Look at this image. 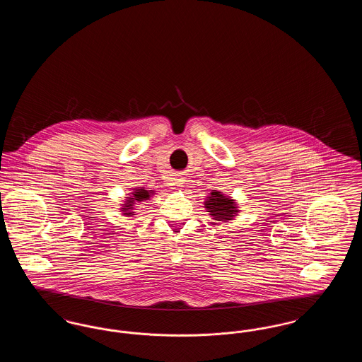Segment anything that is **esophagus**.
Masks as SVG:
<instances>
[{"instance_id":"1","label":"esophagus","mask_w":362,"mask_h":362,"mask_svg":"<svg viewBox=\"0 0 362 362\" xmlns=\"http://www.w3.org/2000/svg\"><path fill=\"white\" fill-rule=\"evenodd\" d=\"M173 182H175V186H177V187H183V185H185V177L182 176V175H176L175 177H173Z\"/></svg>"}]
</instances>
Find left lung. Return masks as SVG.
Returning <instances> with one entry per match:
<instances>
[{
  "label": "left lung",
  "instance_id": "obj_1",
  "mask_svg": "<svg viewBox=\"0 0 362 362\" xmlns=\"http://www.w3.org/2000/svg\"><path fill=\"white\" fill-rule=\"evenodd\" d=\"M204 205L206 207L209 216L213 220L223 221V223L232 221L238 216V213L240 211L235 199H232L230 197L225 195L217 189L210 191V194L207 195Z\"/></svg>",
  "mask_w": 362,
  "mask_h": 362
}]
</instances>
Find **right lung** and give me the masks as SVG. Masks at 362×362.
Masks as SVG:
<instances>
[{"label":"right lung","mask_w":362,"mask_h":362,"mask_svg":"<svg viewBox=\"0 0 362 362\" xmlns=\"http://www.w3.org/2000/svg\"><path fill=\"white\" fill-rule=\"evenodd\" d=\"M153 194H155L153 189H142V187L133 189V191L130 192V197H127V199L124 201V204H122V214H123V216H127V217H133V216L136 214V211H133L136 202H145V201H148Z\"/></svg>","instance_id":"1"}]
</instances>
